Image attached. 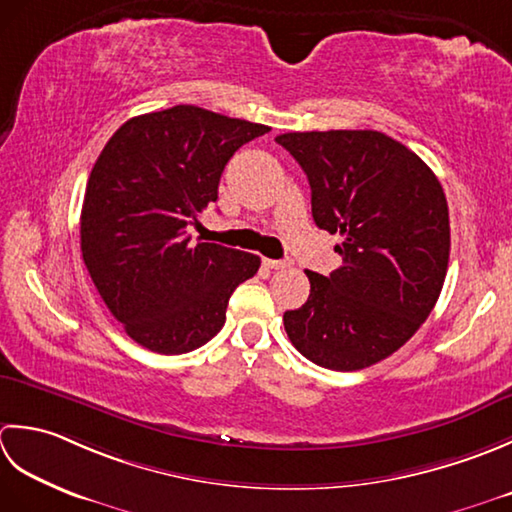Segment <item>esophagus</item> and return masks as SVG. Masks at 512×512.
I'll use <instances>...</instances> for the list:
<instances>
[{
	"mask_svg": "<svg viewBox=\"0 0 512 512\" xmlns=\"http://www.w3.org/2000/svg\"><path fill=\"white\" fill-rule=\"evenodd\" d=\"M263 263H265V267H269V269H285V267H289V260H276V258H263Z\"/></svg>",
	"mask_w": 512,
	"mask_h": 512,
	"instance_id": "esophagus-1",
	"label": "esophagus"
}]
</instances>
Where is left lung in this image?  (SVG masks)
<instances>
[{"mask_svg": "<svg viewBox=\"0 0 512 512\" xmlns=\"http://www.w3.org/2000/svg\"><path fill=\"white\" fill-rule=\"evenodd\" d=\"M276 141L307 174L316 225L342 236V267L307 271L309 298L285 311L287 336L318 367H371L398 351L440 298L451 252L442 185L420 156L375 130Z\"/></svg>", "mask_w": 512, "mask_h": 512, "instance_id": "obj_1", "label": "left lung"}]
</instances>
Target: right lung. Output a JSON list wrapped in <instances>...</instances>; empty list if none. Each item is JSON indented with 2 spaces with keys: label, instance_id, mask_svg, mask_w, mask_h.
Listing matches in <instances>:
<instances>
[{
  "label": "right lung",
  "instance_id": "obj_1",
  "mask_svg": "<svg viewBox=\"0 0 512 512\" xmlns=\"http://www.w3.org/2000/svg\"><path fill=\"white\" fill-rule=\"evenodd\" d=\"M267 125L174 106L125 121L101 150L81 207V254L110 314L141 347L179 356L225 325L260 258L192 243L227 161Z\"/></svg>",
  "mask_w": 512,
  "mask_h": 512
}]
</instances>
